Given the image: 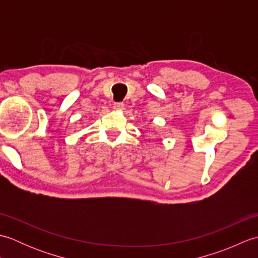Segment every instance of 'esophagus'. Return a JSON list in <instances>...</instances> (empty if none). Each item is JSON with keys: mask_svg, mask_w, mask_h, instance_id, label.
I'll list each match as a JSON object with an SVG mask.
<instances>
[{"mask_svg": "<svg viewBox=\"0 0 258 258\" xmlns=\"http://www.w3.org/2000/svg\"><path fill=\"white\" fill-rule=\"evenodd\" d=\"M113 107H114V109H117V111H119V109L124 108V104L123 103H114Z\"/></svg>", "mask_w": 258, "mask_h": 258, "instance_id": "esophagus-1", "label": "esophagus"}]
</instances>
